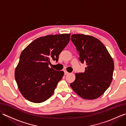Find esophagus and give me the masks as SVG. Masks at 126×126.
<instances>
[{"mask_svg": "<svg viewBox=\"0 0 126 126\" xmlns=\"http://www.w3.org/2000/svg\"><path fill=\"white\" fill-rule=\"evenodd\" d=\"M69 74V73H68V72H67L66 71H64V75H66Z\"/></svg>", "mask_w": 126, "mask_h": 126, "instance_id": "esophagus-1", "label": "esophagus"}]
</instances>
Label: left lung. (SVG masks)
<instances>
[{"instance_id": "1", "label": "left lung", "mask_w": 126, "mask_h": 126, "mask_svg": "<svg viewBox=\"0 0 126 126\" xmlns=\"http://www.w3.org/2000/svg\"><path fill=\"white\" fill-rule=\"evenodd\" d=\"M70 39L76 47L80 62L87 66L84 73L76 74V79L70 87L82 98H97L108 89L112 81L113 59L102 43L95 37L74 34Z\"/></svg>"}]
</instances>
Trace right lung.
<instances>
[{
  "label": "right lung",
  "instance_id": "1",
  "mask_svg": "<svg viewBox=\"0 0 126 126\" xmlns=\"http://www.w3.org/2000/svg\"><path fill=\"white\" fill-rule=\"evenodd\" d=\"M70 36L69 33L39 37L21 53L15 75L19 89L26 100L41 103L54 93L64 72L56 71L48 65L50 60L58 61Z\"/></svg>",
  "mask_w": 126,
  "mask_h": 126
}]
</instances>
